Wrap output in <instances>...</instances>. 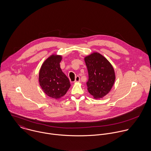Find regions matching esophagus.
Returning <instances> with one entry per match:
<instances>
[{"instance_id": "obj_1", "label": "esophagus", "mask_w": 151, "mask_h": 151, "mask_svg": "<svg viewBox=\"0 0 151 151\" xmlns=\"http://www.w3.org/2000/svg\"><path fill=\"white\" fill-rule=\"evenodd\" d=\"M80 82V77L78 76L76 77V79H75V81H74V83H79Z\"/></svg>"}]
</instances>
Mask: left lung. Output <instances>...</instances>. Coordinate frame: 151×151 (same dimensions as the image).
I'll use <instances>...</instances> for the list:
<instances>
[{"label": "left lung", "mask_w": 151, "mask_h": 151, "mask_svg": "<svg viewBox=\"0 0 151 151\" xmlns=\"http://www.w3.org/2000/svg\"><path fill=\"white\" fill-rule=\"evenodd\" d=\"M84 60L88 72V91L95 99L102 98L114 85L116 79L114 68L106 58L98 52L86 56Z\"/></svg>", "instance_id": "8db88e82"}]
</instances>
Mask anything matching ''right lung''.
I'll return each instance as SVG.
<instances>
[{
	"label": "right lung",
	"instance_id": "right-lung-1",
	"mask_svg": "<svg viewBox=\"0 0 151 151\" xmlns=\"http://www.w3.org/2000/svg\"><path fill=\"white\" fill-rule=\"evenodd\" d=\"M62 59L61 55H52L43 62L39 73V83L43 92L55 99L63 96L71 86L60 68Z\"/></svg>",
	"mask_w": 151,
	"mask_h": 151
}]
</instances>
